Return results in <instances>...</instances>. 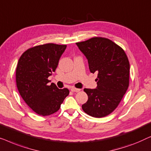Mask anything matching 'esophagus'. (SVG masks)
Here are the masks:
<instances>
[{
    "instance_id": "obj_1",
    "label": "esophagus",
    "mask_w": 151,
    "mask_h": 151,
    "mask_svg": "<svg viewBox=\"0 0 151 151\" xmlns=\"http://www.w3.org/2000/svg\"><path fill=\"white\" fill-rule=\"evenodd\" d=\"M70 90H71L73 92H79V91H81V89L72 88L70 89Z\"/></svg>"
}]
</instances>
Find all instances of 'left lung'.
Here are the masks:
<instances>
[{
    "mask_svg": "<svg viewBox=\"0 0 151 151\" xmlns=\"http://www.w3.org/2000/svg\"><path fill=\"white\" fill-rule=\"evenodd\" d=\"M76 44L88 59L91 73H98L96 88L84 89L88 100L82 109L92 117H105L116 109L128 89V57L120 46L105 37H92Z\"/></svg>",
    "mask_w": 151,
    "mask_h": 151,
    "instance_id": "left-lung-1",
    "label": "left lung"
}]
</instances>
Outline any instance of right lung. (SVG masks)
<instances>
[{
  "label": "right lung",
  "mask_w": 151,
  "mask_h": 151,
  "mask_svg": "<svg viewBox=\"0 0 151 151\" xmlns=\"http://www.w3.org/2000/svg\"><path fill=\"white\" fill-rule=\"evenodd\" d=\"M66 45L48 43L24 52L16 68V85L27 105L39 115L49 116L58 111L69 94L67 88L48 86V77L55 72Z\"/></svg>",
  "instance_id": "right-lung-1"
}]
</instances>
